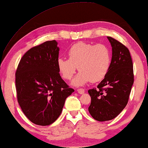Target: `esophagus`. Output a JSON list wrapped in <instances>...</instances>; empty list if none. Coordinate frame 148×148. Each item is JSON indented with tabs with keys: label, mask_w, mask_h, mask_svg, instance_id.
<instances>
[{
	"label": "esophagus",
	"mask_w": 148,
	"mask_h": 148,
	"mask_svg": "<svg viewBox=\"0 0 148 148\" xmlns=\"http://www.w3.org/2000/svg\"><path fill=\"white\" fill-rule=\"evenodd\" d=\"M77 91H78V92L79 93V94L82 95L84 92L85 90H84V89H83V88H78V90H77Z\"/></svg>",
	"instance_id": "obj_1"
}]
</instances>
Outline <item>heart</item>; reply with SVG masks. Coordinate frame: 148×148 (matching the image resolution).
Wrapping results in <instances>:
<instances>
[{
    "mask_svg": "<svg viewBox=\"0 0 148 148\" xmlns=\"http://www.w3.org/2000/svg\"><path fill=\"white\" fill-rule=\"evenodd\" d=\"M68 55V59L58 58V68L64 79L70 80L78 67L80 72L72 82L74 86H82L90 80L99 82L109 71L111 53L105 45L79 42L70 47Z\"/></svg>",
    "mask_w": 148,
    "mask_h": 148,
    "instance_id": "1",
    "label": "heart"
}]
</instances>
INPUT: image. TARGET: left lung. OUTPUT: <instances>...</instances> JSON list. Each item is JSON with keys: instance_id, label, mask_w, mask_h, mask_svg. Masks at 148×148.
Segmentation results:
<instances>
[{"instance_id": "left-lung-1", "label": "left lung", "mask_w": 148, "mask_h": 148, "mask_svg": "<svg viewBox=\"0 0 148 148\" xmlns=\"http://www.w3.org/2000/svg\"><path fill=\"white\" fill-rule=\"evenodd\" d=\"M107 38L112 47L109 71L97 89L88 91L91 97L88 111L99 121L113 119L123 110L134 81L133 62L127 47L113 37Z\"/></svg>"}]
</instances>
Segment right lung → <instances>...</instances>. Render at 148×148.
<instances>
[{"label": "right lung", "mask_w": 148, "mask_h": 148, "mask_svg": "<svg viewBox=\"0 0 148 148\" xmlns=\"http://www.w3.org/2000/svg\"><path fill=\"white\" fill-rule=\"evenodd\" d=\"M59 51L56 40L33 47L24 54L16 71L18 103L25 115L38 125L56 121L66 98L74 92L60 75Z\"/></svg>", "instance_id": "add662e5"}]
</instances>
